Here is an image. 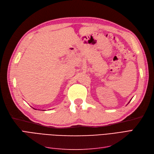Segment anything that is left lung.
Masks as SVG:
<instances>
[{"instance_id": "obj_1", "label": "left lung", "mask_w": 154, "mask_h": 154, "mask_svg": "<svg viewBox=\"0 0 154 154\" xmlns=\"http://www.w3.org/2000/svg\"><path fill=\"white\" fill-rule=\"evenodd\" d=\"M131 100H132V99H131ZM131 100H130V101H131ZM130 101H129V102H128V103H130Z\"/></svg>"}]
</instances>
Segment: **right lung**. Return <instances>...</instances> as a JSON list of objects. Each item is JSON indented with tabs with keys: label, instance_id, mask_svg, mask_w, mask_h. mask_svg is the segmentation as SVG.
I'll return each mask as SVG.
<instances>
[{
	"label": "right lung",
	"instance_id": "add662e5",
	"mask_svg": "<svg viewBox=\"0 0 154 154\" xmlns=\"http://www.w3.org/2000/svg\"><path fill=\"white\" fill-rule=\"evenodd\" d=\"M35 110H36V109H35Z\"/></svg>",
	"mask_w": 154,
	"mask_h": 154
}]
</instances>
